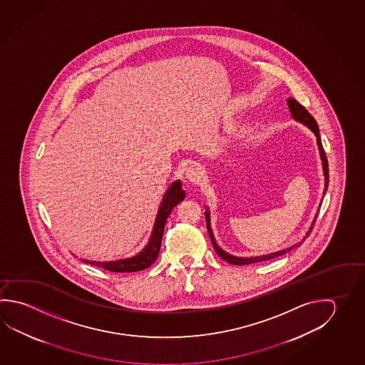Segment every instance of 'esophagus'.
I'll use <instances>...</instances> for the list:
<instances>
[{"label":"esophagus","instance_id":"1","mask_svg":"<svg viewBox=\"0 0 365 365\" xmlns=\"http://www.w3.org/2000/svg\"><path fill=\"white\" fill-rule=\"evenodd\" d=\"M203 176H205L203 167L198 163H192L186 168L185 178L192 184H198L199 181L203 179Z\"/></svg>","mask_w":365,"mask_h":365}]
</instances>
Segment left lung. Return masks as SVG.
Listing matches in <instances>:
<instances>
[{"label": "left lung", "instance_id": "obj_1", "mask_svg": "<svg viewBox=\"0 0 365 365\" xmlns=\"http://www.w3.org/2000/svg\"><path fill=\"white\" fill-rule=\"evenodd\" d=\"M287 101H288V106H289L292 117H293L294 120H299L301 123H304V125L309 127L312 133H315V136H317V143H318L319 152H320V158H322V162H323V170H324L325 195V192H327V189H328V182H329V173H328L329 170H328V159H327V155H325L324 149H323V145H322V140H320V135H319L318 123H317V120H314V117H312V114L306 110L305 106H301L297 100L289 98ZM205 216H206L207 230H208V235H210V239H211V242H212L215 251H216V253L219 255L221 259H225L226 262L232 264V265H248V264H255V262H261V261L275 259V257H279V256H283V255H285L287 252H291L293 248L301 245V243H299V245H292V247L287 248V250H282V251L270 253V255H264V256H257V257H235V256H232V255L226 253L225 251H222L219 245H217V243H216L215 237H213L212 230H211V225H210V211H208V210H207L206 213H205ZM317 219H318V215L315 216V219L312 221V225L310 226L309 232H306V237L304 238V240L310 235V232H312V227L315 225ZM304 240H302V242H304Z\"/></svg>", "mask_w": 365, "mask_h": 365}]
</instances>
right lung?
Returning <instances> with one entry per match:
<instances>
[{
    "mask_svg": "<svg viewBox=\"0 0 365 365\" xmlns=\"http://www.w3.org/2000/svg\"><path fill=\"white\" fill-rule=\"evenodd\" d=\"M185 198V192L181 189L180 180H176L171 185L168 186L165 197L162 199V203L159 206L157 219L153 226L152 235L144 247L141 252L130 259H117V261H108V262H99V261H88L82 259V262H86L90 265L98 266L101 269H106L108 272H133L144 270L152 265L153 262L158 257L163 230L166 225V220L175 207L179 205L182 199Z\"/></svg>",
    "mask_w": 365,
    "mask_h": 365,
    "instance_id": "1",
    "label": "right lung"
}]
</instances>
